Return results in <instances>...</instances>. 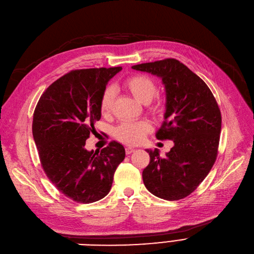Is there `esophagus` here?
I'll return each mask as SVG.
<instances>
[{"mask_svg":"<svg viewBox=\"0 0 254 254\" xmlns=\"http://www.w3.org/2000/svg\"><path fill=\"white\" fill-rule=\"evenodd\" d=\"M134 151H135V149L131 148V147H127V148H126V153H127V154H130L131 152H134Z\"/></svg>","mask_w":254,"mask_h":254,"instance_id":"34e87169","label":"esophagus"}]
</instances>
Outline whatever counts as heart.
Instances as JSON below:
<instances>
[{
  "instance_id": "heart-1",
  "label": "heart",
  "mask_w": 254,
  "mask_h": 254,
  "mask_svg": "<svg viewBox=\"0 0 254 254\" xmlns=\"http://www.w3.org/2000/svg\"><path fill=\"white\" fill-rule=\"evenodd\" d=\"M124 87L138 102L148 104V110L151 113L158 114L162 112L163 104L161 102H150L153 96L156 95L158 87L156 82L150 79L149 76L143 74L130 75L125 81ZM114 97V91L111 88H108L102 94L100 101V112L103 116H108L111 113ZM150 128V125L144 120L136 121V123H126L118 126L114 129V136L125 144L133 145L139 143Z\"/></svg>"
}]
</instances>
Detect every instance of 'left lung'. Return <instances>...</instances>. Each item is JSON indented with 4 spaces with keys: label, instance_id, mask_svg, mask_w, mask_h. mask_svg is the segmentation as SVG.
Returning a JSON list of instances; mask_svg holds the SVG:
<instances>
[{
    "label": "left lung",
    "instance_id": "obj_1",
    "mask_svg": "<svg viewBox=\"0 0 254 254\" xmlns=\"http://www.w3.org/2000/svg\"><path fill=\"white\" fill-rule=\"evenodd\" d=\"M162 79L166 111L157 131L159 140H172L166 157L147 149L150 162L143 170L146 189L165 200L190 195L211 171L218 154L221 112L207 85L176 59L131 66Z\"/></svg>",
    "mask_w": 254,
    "mask_h": 254
}]
</instances>
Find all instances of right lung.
Instances as JSON below:
<instances>
[{
    "label": "right lung",
    "instance_id": "1",
    "mask_svg": "<svg viewBox=\"0 0 254 254\" xmlns=\"http://www.w3.org/2000/svg\"><path fill=\"white\" fill-rule=\"evenodd\" d=\"M123 67L71 70L40 96L32 131L41 166L66 197L91 203L111 190L125 147L116 141L102 150H87L86 140L101 119L100 101L108 82Z\"/></svg>",
    "mask_w": 254,
    "mask_h": 254
}]
</instances>
